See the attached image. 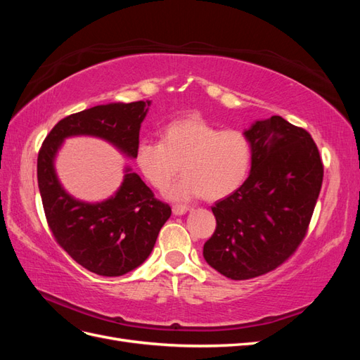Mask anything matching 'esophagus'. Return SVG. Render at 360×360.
<instances>
[{
    "label": "esophagus",
    "instance_id": "1",
    "mask_svg": "<svg viewBox=\"0 0 360 360\" xmlns=\"http://www.w3.org/2000/svg\"><path fill=\"white\" fill-rule=\"evenodd\" d=\"M189 210V207L188 205H174L172 207V213L176 214V216H181V214H184Z\"/></svg>",
    "mask_w": 360,
    "mask_h": 360
}]
</instances>
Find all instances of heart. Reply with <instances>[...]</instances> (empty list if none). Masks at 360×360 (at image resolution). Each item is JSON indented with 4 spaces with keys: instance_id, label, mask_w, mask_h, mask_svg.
Returning a JSON list of instances; mask_svg holds the SVG:
<instances>
[{
    "instance_id": "b5f03b06",
    "label": "heart",
    "mask_w": 360,
    "mask_h": 360,
    "mask_svg": "<svg viewBox=\"0 0 360 360\" xmlns=\"http://www.w3.org/2000/svg\"><path fill=\"white\" fill-rule=\"evenodd\" d=\"M135 165L160 192L177 177L181 165L184 176L168 191V198L216 201L234 193L248 179L252 146L240 130H221L200 117H188L163 127L160 141H141Z\"/></svg>"
}]
</instances>
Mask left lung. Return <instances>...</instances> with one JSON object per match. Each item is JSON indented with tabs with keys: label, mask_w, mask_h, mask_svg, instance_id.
<instances>
[{
	"label": "left lung",
	"mask_w": 360,
	"mask_h": 360,
	"mask_svg": "<svg viewBox=\"0 0 360 360\" xmlns=\"http://www.w3.org/2000/svg\"><path fill=\"white\" fill-rule=\"evenodd\" d=\"M252 146L249 177L212 212L216 230L204 243L207 264L250 279L287 261L307 236L323 183V163L307 130L279 115L243 132Z\"/></svg>",
	"instance_id": "1"
}]
</instances>
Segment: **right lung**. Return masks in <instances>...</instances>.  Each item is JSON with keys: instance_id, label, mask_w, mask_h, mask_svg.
<instances>
[{"instance_id": "right-lung-1", "label": "right lung", "mask_w": 360, "mask_h": 360, "mask_svg": "<svg viewBox=\"0 0 360 360\" xmlns=\"http://www.w3.org/2000/svg\"><path fill=\"white\" fill-rule=\"evenodd\" d=\"M150 101L97 105L53 126L37 158V180L46 221L57 243L76 263L101 276H122L141 266L155 248L171 207L155 198L136 172L124 168L118 191L101 202H85L64 191L56 156L64 139L96 136L135 159L141 123Z\"/></svg>"}]
</instances>
